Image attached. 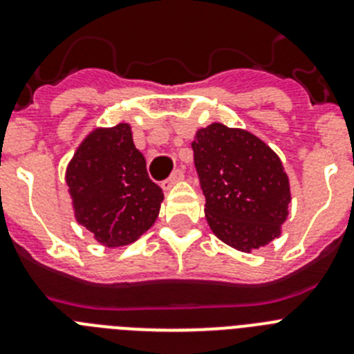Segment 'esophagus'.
I'll use <instances>...</instances> for the list:
<instances>
[{
  "mask_svg": "<svg viewBox=\"0 0 354 354\" xmlns=\"http://www.w3.org/2000/svg\"><path fill=\"white\" fill-rule=\"evenodd\" d=\"M183 179H184V171L180 170V168H177V170H175L174 174H171L170 177H168V179L161 184L162 189H165V192H168L171 186H175V184L179 183V180H183Z\"/></svg>",
  "mask_w": 354,
  "mask_h": 354,
  "instance_id": "1",
  "label": "esophagus"
}]
</instances>
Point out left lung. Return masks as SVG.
<instances>
[{
	"instance_id": "1",
	"label": "left lung",
	"mask_w": 354,
	"mask_h": 354,
	"mask_svg": "<svg viewBox=\"0 0 354 354\" xmlns=\"http://www.w3.org/2000/svg\"><path fill=\"white\" fill-rule=\"evenodd\" d=\"M205 218L216 237L252 252L280 236L290 189L282 161L255 134L211 124L192 143Z\"/></svg>"
}]
</instances>
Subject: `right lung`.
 Masks as SVG:
<instances>
[{
    "mask_svg": "<svg viewBox=\"0 0 354 354\" xmlns=\"http://www.w3.org/2000/svg\"><path fill=\"white\" fill-rule=\"evenodd\" d=\"M65 180L77 223L108 248L134 243L159 214L162 189L150 180L129 124L92 131L68 162Z\"/></svg>",
    "mask_w": 354,
    "mask_h": 354,
    "instance_id": "right-lung-1",
    "label": "right lung"
}]
</instances>
